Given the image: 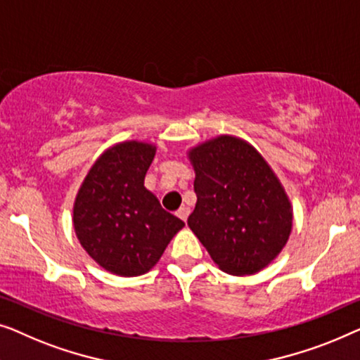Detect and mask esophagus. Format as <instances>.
I'll use <instances>...</instances> for the list:
<instances>
[{
    "instance_id": "obj_1",
    "label": "esophagus",
    "mask_w": 360,
    "mask_h": 360,
    "mask_svg": "<svg viewBox=\"0 0 360 360\" xmlns=\"http://www.w3.org/2000/svg\"><path fill=\"white\" fill-rule=\"evenodd\" d=\"M189 214H191V210L187 209V207H181V209L176 212V215H178L182 221H187V217H189Z\"/></svg>"
}]
</instances>
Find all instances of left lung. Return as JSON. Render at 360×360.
I'll return each instance as SVG.
<instances>
[{"instance_id": "1", "label": "left lung", "mask_w": 360, "mask_h": 360, "mask_svg": "<svg viewBox=\"0 0 360 360\" xmlns=\"http://www.w3.org/2000/svg\"><path fill=\"white\" fill-rule=\"evenodd\" d=\"M195 209L187 225L219 269L251 276L279 256L292 231V204L269 163L251 143L219 135L187 151Z\"/></svg>"}]
</instances>
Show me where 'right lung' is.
Instances as JSON below:
<instances>
[{
    "mask_svg": "<svg viewBox=\"0 0 360 360\" xmlns=\"http://www.w3.org/2000/svg\"><path fill=\"white\" fill-rule=\"evenodd\" d=\"M156 146L125 140L104 151L81 182L73 226L89 257L115 276L146 274L184 221L145 187Z\"/></svg>",
    "mask_w": 360,
    "mask_h": 360,
    "instance_id": "obj_1",
    "label": "right lung"
}]
</instances>
